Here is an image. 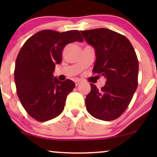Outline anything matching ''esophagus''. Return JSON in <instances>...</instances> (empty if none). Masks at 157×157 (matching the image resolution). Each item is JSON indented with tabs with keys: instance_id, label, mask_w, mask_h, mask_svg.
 Segmentation results:
<instances>
[{
	"instance_id": "1",
	"label": "esophagus",
	"mask_w": 157,
	"mask_h": 157,
	"mask_svg": "<svg viewBox=\"0 0 157 157\" xmlns=\"http://www.w3.org/2000/svg\"><path fill=\"white\" fill-rule=\"evenodd\" d=\"M75 83H76V86H78L79 84H81V80H77V81H75Z\"/></svg>"
}]
</instances>
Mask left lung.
Instances as JSON below:
<instances>
[{
  "label": "left lung",
  "mask_w": 157,
  "mask_h": 157,
  "mask_svg": "<svg viewBox=\"0 0 157 157\" xmlns=\"http://www.w3.org/2000/svg\"><path fill=\"white\" fill-rule=\"evenodd\" d=\"M81 33L95 50L94 73L106 78L101 90L90 84L91 90L85 100L86 110L96 119L112 121L124 113L136 90V54L127 38L111 30L101 28Z\"/></svg>",
  "instance_id": "obj_1"
}]
</instances>
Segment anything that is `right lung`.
<instances>
[{"instance_id": "1", "label": "right lung", "mask_w": 157, "mask_h": 157, "mask_svg": "<svg viewBox=\"0 0 157 157\" xmlns=\"http://www.w3.org/2000/svg\"><path fill=\"white\" fill-rule=\"evenodd\" d=\"M83 40L78 31L43 30L30 37L19 51L14 79L21 104L32 118L46 121L61 114L67 96L75 87L73 81L53 76L56 64L70 43Z\"/></svg>"}]
</instances>
